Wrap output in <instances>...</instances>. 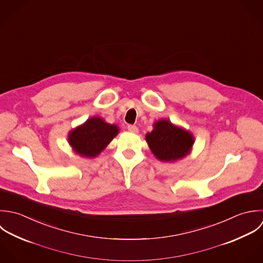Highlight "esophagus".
Listing matches in <instances>:
<instances>
[{
	"mask_svg": "<svg viewBox=\"0 0 263 263\" xmlns=\"http://www.w3.org/2000/svg\"><path fill=\"white\" fill-rule=\"evenodd\" d=\"M127 129H128V132H130L133 134H138L139 133V128L136 125H128Z\"/></svg>",
	"mask_w": 263,
	"mask_h": 263,
	"instance_id": "esophagus-1",
	"label": "esophagus"
}]
</instances>
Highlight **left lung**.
<instances>
[{"label": "left lung", "instance_id": "left-lung-1", "mask_svg": "<svg viewBox=\"0 0 263 263\" xmlns=\"http://www.w3.org/2000/svg\"><path fill=\"white\" fill-rule=\"evenodd\" d=\"M146 142L158 160L175 162L191 153L195 140L191 132L162 118L154 122L153 130L146 135Z\"/></svg>", "mask_w": 263, "mask_h": 263}]
</instances>
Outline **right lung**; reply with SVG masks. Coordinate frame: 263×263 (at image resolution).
I'll return each instance as SVG.
<instances>
[{"instance_id": "add662e5", "label": "right lung", "mask_w": 263, "mask_h": 263, "mask_svg": "<svg viewBox=\"0 0 263 263\" xmlns=\"http://www.w3.org/2000/svg\"><path fill=\"white\" fill-rule=\"evenodd\" d=\"M118 132L119 127L116 124L107 123L102 117L92 116L69 132L68 143L76 154L91 159L110 144Z\"/></svg>"}]
</instances>
